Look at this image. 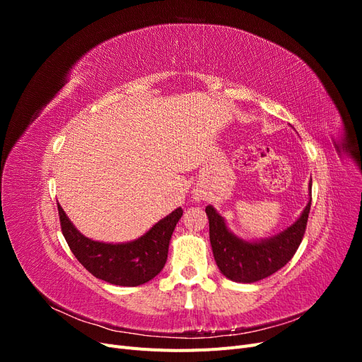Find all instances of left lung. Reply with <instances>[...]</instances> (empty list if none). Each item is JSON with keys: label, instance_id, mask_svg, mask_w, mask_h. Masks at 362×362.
<instances>
[{"label": "left lung", "instance_id": "8db88e82", "mask_svg": "<svg viewBox=\"0 0 362 362\" xmlns=\"http://www.w3.org/2000/svg\"><path fill=\"white\" fill-rule=\"evenodd\" d=\"M311 199L300 217L286 231L261 242H245L225 225L223 217L211 205L205 208L210 222V242L216 264L223 275L235 282H257L282 269L302 243L308 222Z\"/></svg>", "mask_w": 362, "mask_h": 362}]
</instances>
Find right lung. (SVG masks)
I'll return each instance as SVG.
<instances>
[{
	"instance_id": "obj_1",
	"label": "right lung",
	"mask_w": 362,
	"mask_h": 362,
	"mask_svg": "<svg viewBox=\"0 0 362 362\" xmlns=\"http://www.w3.org/2000/svg\"><path fill=\"white\" fill-rule=\"evenodd\" d=\"M64 240L75 258L98 279L113 286L136 287L156 278L166 264L172 233L182 216L177 208L140 238L129 243H101L84 237L57 204Z\"/></svg>"
}]
</instances>
